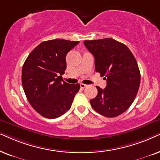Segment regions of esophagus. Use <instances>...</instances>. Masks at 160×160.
<instances>
[{
    "instance_id": "34e87169",
    "label": "esophagus",
    "mask_w": 160,
    "mask_h": 160,
    "mask_svg": "<svg viewBox=\"0 0 160 160\" xmlns=\"http://www.w3.org/2000/svg\"><path fill=\"white\" fill-rule=\"evenodd\" d=\"M86 86H87V85H86V84H84V83H80V88H86Z\"/></svg>"
}]
</instances>
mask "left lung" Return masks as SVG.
I'll list each match as a JSON object with an SVG mask.
<instances>
[{
	"mask_svg": "<svg viewBox=\"0 0 160 160\" xmlns=\"http://www.w3.org/2000/svg\"><path fill=\"white\" fill-rule=\"evenodd\" d=\"M84 45L94 56L96 72L107 80L105 89L97 86L98 93L91 99V107L105 117L118 116L130 107L139 89L137 61L124 44L110 38L86 40Z\"/></svg>",
	"mask_w": 160,
	"mask_h": 160,
	"instance_id": "obj_1",
	"label": "left lung"
}]
</instances>
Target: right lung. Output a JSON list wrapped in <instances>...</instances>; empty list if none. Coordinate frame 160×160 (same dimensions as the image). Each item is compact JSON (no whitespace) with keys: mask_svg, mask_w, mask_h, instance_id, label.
<instances>
[{"mask_svg":"<svg viewBox=\"0 0 160 160\" xmlns=\"http://www.w3.org/2000/svg\"><path fill=\"white\" fill-rule=\"evenodd\" d=\"M79 42L52 39L39 44L23 64L22 84L32 108L43 117L56 118L70 109L80 84H69L62 76L66 56Z\"/></svg>","mask_w":160,"mask_h":160,"instance_id":"1","label":"right lung"}]
</instances>
